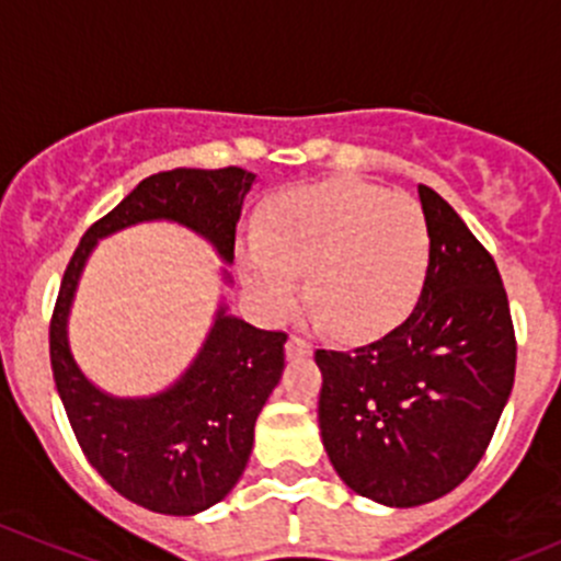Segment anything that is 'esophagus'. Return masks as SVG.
<instances>
[{"label":"esophagus","instance_id":"obj_1","mask_svg":"<svg viewBox=\"0 0 561 561\" xmlns=\"http://www.w3.org/2000/svg\"><path fill=\"white\" fill-rule=\"evenodd\" d=\"M285 353L287 358H307V355H312V344L301 336H290L285 344Z\"/></svg>","mask_w":561,"mask_h":561}]
</instances>
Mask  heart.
<instances>
[{
    "mask_svg": "<svg viewBox=\"0 0 561 561\" xmlns=\"http://www.w3.org/2000/svg\"><path fill=\"white\" fill-rule=\"evenodd\" d=\"M432 265V230L412 197L364 179L287 190L257 222L241 279L265 314L282 317L301 296L325 331L375 339L415 309Z\"/></svg>",
    "mask_w": 561,
    "mask_h": 561,
    "instance_id": "obj_1",
    "label": "heart"
}]
</instances>
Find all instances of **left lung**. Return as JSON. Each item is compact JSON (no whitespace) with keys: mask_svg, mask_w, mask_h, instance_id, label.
Listing matches in <instances>:
<instances>
[{"mask_svg":"<svg viewBox=\"0 0 561 561\" xmlns=\"http://www.w3.org/2000/svg\"><path fill=\"white\" fill-rule=\"evenodd\" d=\"M432 265L410 317L366 347L317 350L320 434L339 478L388 507L454 491L489 448L516 377L494 257L448 201L417 186Z\"/></svg>","mask_w":561,"mask_h":561,"instance_id":"obj_1","label":"left lung"}]
</instances>
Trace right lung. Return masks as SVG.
Here are the masks:
<instances>
[{
	"mask_svg": "<svg viewBox=\"0 0 561 561\" xmlns=\"http://www.w3.org/2000/svg\"><path fill=\"white\" fill-rule=\"evenodd\" d=\"M257 175L244 168H175L140 181L83 233L50 317V369L78 445L124 500L195 516L233 491L252 454L254 421L279 386L287 333L260 331L219 304L190 369L154 396L122 399L100 390L70 350L67 320L87 260L100 239L140 222H175L233 263L236 225ZM222 279L230 282L228 271Z\"/></svg>",
	"mask_w": 561,
	"mask_h": 561,
	"instance_id": "add662e5",
	"label": "right lung"
}]
</instances>
